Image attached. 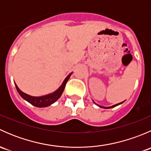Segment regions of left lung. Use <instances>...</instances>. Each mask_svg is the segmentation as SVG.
Returning <instances> with one entry per match:
<instances>
[{"mask_svg":"<svg viewBox=\"0 0 151 151\" xmlns=\"http://www.w3.org/2000/svg\"><path fill=\"white\" fill-rule=\"evenodd\" d=\"M94 102V101H93ZM124 102V101H122V102H121V103H118V104H115V105H112V106H100V105H99V104H96L95 102V104L97 105V106H99V107H101V108H104V109H110V108H113V107H115V106H118V105H120V104H122V103H123Z\"/></svg>","mask_w":151,"mask_h":151,"instance_id":"1","label":"left lung"}]
</instances>
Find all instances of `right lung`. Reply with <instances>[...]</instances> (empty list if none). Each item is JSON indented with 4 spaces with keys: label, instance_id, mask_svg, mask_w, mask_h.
Segmentation results:
<instances>
[{
    "label": "right lung",
    "instance_id": "right-lung-1",
    "mask_svg": "<svg viewBox=\"0 0 151 151\" xmlns=\"http://www.w3.org/2000/svg\"><path fill=\"white\" fill-rule=\"evenodd\" d=\"M71 74H72V72L70 73V74L67 76L66 78H65V80H63L62 85H60L55 91H54L53 93H51L47 94V95L42 96H32L28 95V94L25 93L20 91V89L18 88V86L16 85V83H14V84L15 86H16L17 91V92L19 93L20 96L22 97L23 99H25V101H27L28 102L30 103V104L33 105V106H36V107H46V106H50V105H51L54 102H55V101L61 96L62 93H63V91H64V88L66 85V83L68 82V79L70 78Z\"/></svg>",
    "mask_w": 151,
    "mask_h": 151
}]
</instances>
